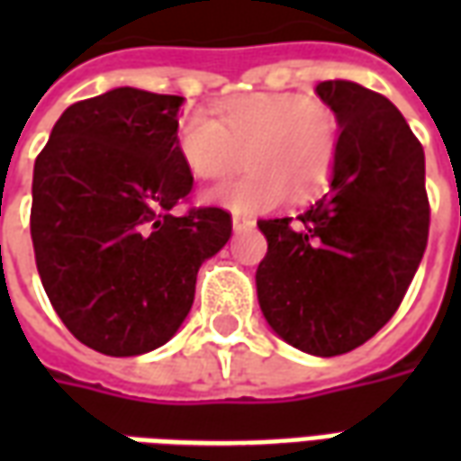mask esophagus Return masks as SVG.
<instances>
[{"mask_svg":"<svg viewBox=\"0 0 461 461\" xmlns=\"http://www.w3.org/2000/svg\"><path fill=\"white\" fill-rule=\"evenodd\" d=\"M231 224H234V231H247L257 227V220H251L247 214H234V217H231Z\"/></svg>","mask_w":461,"mask_h":461,"instance_id":"34e87169","label":"esophagus"}]
</instances>
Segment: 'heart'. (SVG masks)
<instances>
[{
	"label": "heart",
	"instance_id": "obj_1",
	"mask_svg": "<svg viewBox=\"0 0 461 461\" xmlns=\"http://www.w3.org/2000/svg\"><path fill=\"white\" fill-rule=\"evenodd\" d=\"M340 148V122L323 98L291 91L234 95L212 115L187 113L177 125V150L192 175L221 180L207 200L234 212H269L294 192L311 197L326 187Z\"/></svg>",
	"mask_w": 461,
	"mask_h": 461
}]
</instances>
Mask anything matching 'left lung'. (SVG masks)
<instances>
[{
    "instance_id": "left-lung-1",
    "label": "left lung",
    "mask_w": 461,
    "mask_h": 461,
    "mask_svg": "<svg viewBox=\"0 0 461 461\" xmlns=\"http://www.w3.org/2000/svg\"><path fill=\"white\" fill-rule=\"evenodd\" d=\"M340 122L329 192L294 217L259 220L269 241L257 269L264 319L311 356L363 346L393 319L429 234L425 150L385 95L323 81Z\"/></svg>"
}]
</instances>
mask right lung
<instances>
[{
  "label": "right lung",
  "instance_id": "add662e5",
  "mask_svg": "<svg viewBox=\"0 0 461 461\" xmlns=\"http://www.w3.org/2000/svg\"><path fill=\"white\" fill-rule=\"evenodd\" d=\"M182 95L113 88L68 105L36 155L32 241L51 306L84 346L140 356L175 336L202 261L231 237L221 207L190 200L177 150Z\"/></svg>",
  "mask_w": 461,
  "mask_h": 461
}]
</instances>
